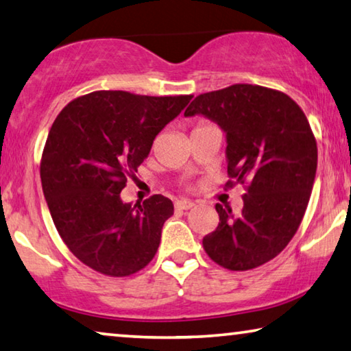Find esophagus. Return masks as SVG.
Instances as JSON below:
<instances>
[{"instance_id": "obj_1", "label": "esophagus", "mask_w": 351, "mask_h": 351, "mask_svg": "<svg viewBox=\"0 0 351 351\" xmlns=\"http://www.w3.org/2000/svg\"><path fill=\"white\" fill-rule=\"evenodd\" d=\"M195 206V203L191 202V199H178L175 203V208L176 209H181V210H186V209H191Z\"/></svg>"}]
</instances>
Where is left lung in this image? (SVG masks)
<instances>
[{
  "label": "left lung",
  "instance_id": "1",
  "mask_svg": "<svg viewBox=\"0 0 351 351\" xmlns=\"http://www.w3.org/2000/svg\"><path fill=\"white\" fill-rule=\"evenodd\" d=\"M184 115L225 131L228 175L247 184L239 214L215 204L220 221L203 237L204 252L228 270L269 263L297 232L313 192L317 143L304 112L286 93L234 84L198 95Z\"/></svg>",
  "mask_w": 351,
  "mask_h": 351
}]
</instances>
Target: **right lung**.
I'll use <instances>...</instances> for the list:
<instances>
[{
	"label": "right lung",
	"mask_w": 351,
	"mask_h": 351,
	"mask_svg": "<svg viewBox=\"0 0 351 351\" xmlns=\"http://www.w3.org/2000/svg\"><path fill=\"white\" fill-rule=\"evenodd\" d=\"M191 99L99 90L56 117L42 154V189L56 230L82 264L130 276L154 258L173 203L162 195L123 203L120 192Z\"/></svg>",
	"instance_id": "add662e5"
}]
</instances>
